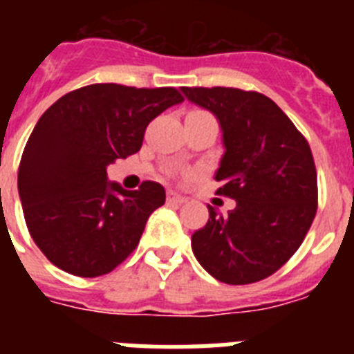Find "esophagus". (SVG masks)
<instances>
[{"label":"esophagus","instance_id":"34e87169","mask_svg":"<svg viewBox=\"0 0 354 354\" xmlns=\"http://www.w3.org/2000/svg\"><path fill=\"white\" fill-rule=\"evenodd\" d=\"M167 202H168V204H171V205H180V204H184V202H186V196L179 195V193H175V192H168Z\"/></svg>","mask_w":354,"mask_h":354}]
</instances>
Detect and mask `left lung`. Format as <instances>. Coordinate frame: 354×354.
<instances>
[{
    "mask_svg": "<svg viewBox=\"0 0 354 354\" xmlns=\"http://www.w3.org/2000/svg\"><path fill=\"white\" fill-rule=\"evenodd\" d=\"M223 133L218 195L236 200L192 236L196 261L230 286L264 280L301 246L317 211V171L308 142L270 97L225 86H183Z\"/></svg>",
    "mask_w": 354,
    "mask_h": 354,
    "instance_id": "1",
    "label": "left lung"
}]
</instances>
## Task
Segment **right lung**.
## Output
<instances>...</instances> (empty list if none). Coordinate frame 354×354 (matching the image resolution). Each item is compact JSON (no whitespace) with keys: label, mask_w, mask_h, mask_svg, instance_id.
Returning a JSON list of instances; mask_svg holds the SVG:
<instances>
[{"label":"right lung","mask_w":354,"mask_h":354,"mask_svg":"<svg viewBox=\"0 0 354 354\" xmlns=\"http://www.w3.org/2000/svg\"><path fill=\"white\" fill-rule=\"evenodd\" d=\"M179 90L97 83L65 93L39 118L19 165L24 220L40 252L71 274L101 277L138 246L165 187L127 192L106 167L142 149L149 122L183 102Z\"/></svg>","instance_id":"add662e5"}]
</instances>
